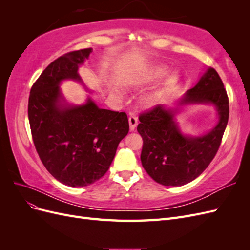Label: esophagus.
<instances>
[{
  "mask_svg": "<svg viewBox=\"0 0 250 250\" xmlns=\"http://www.w3.org/2000/svg\"><path fill=\"white\" fill-rule=\"evenodd\" d=\"M128 121H129V128L130 130L133 131L135 129V127L138 125V118L135 116H130L128 118Z\"/></svg>",
  "mask_w": 250,
  "mask_h": 250,
  "instance_id": "esophagus-1",
  "label": "esophagus"
}]
</instances>
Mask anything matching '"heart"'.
<instances>
[{"label": "heart", "instance_id": "obj_1", "mask_svg": "<svg viewBox=\"0 0 250 250\" xmlns=\"http://www.w3.org/2000/svg\"><path fill=\"white\" fill-rule=\"evenodd\" d=\"M167 72H168V66L167 65L156 64V65L151 66L150 69L141 77L140 81L138 82L139 85L149 84V83L155 82L157 80H160L161 78H163L161 83L158 84V86L156 87L154 92L144 98V102H146V103L153 102L157 99V98L162 97L166 93H168L169 90L172 89L174 86L177 85V83L179 81L178 73L176 71H171V72H169L167 74H166L165 73ZM116 92L121 97H123L124 92L120 86L116 87Z\"/></svg>", "mask_w": 250, "mask_h": 250}]
</instances>
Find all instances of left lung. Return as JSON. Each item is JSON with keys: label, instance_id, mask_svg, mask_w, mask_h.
Wrapping results in <instances>:
<instances>
[{"label": "left lung", "instance_id": "1", "mask_svg": "<svg viewBox=\"0 0 250 250\" xmlns=\"http://www.w3.org/2000/svg\"><path fill=\"white\" fill-rule=\"evenodd\" d=\"M188 104H210L217 111L216 125L200 136L181 131L176 116ZM229 98L223 82L213 67H207L196 85L171 107L164 104L139 117L138 131L144 144L141 161L156 183L180 187L191 183L213 161L229 122Z\"/></svg>", "mask_w": 250, "mask_h": 250}]
</instances>
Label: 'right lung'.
<instances>
[{
  "mask_svg": "<svg viewBox=\"0 0 250 250\" xmlns=\"http://www.w3.org/2000/svg\"><path fill=\"white\" fill-rule=\"evenodd\" d=\"M93 49L74 51L50 63L30 92L28 117L37 153L51 175L60 183L86 187L107 172L119 143L129 131L125 112L100 108L87 96L71 104L60 88L77 81L88 92L78 73Z\"/></svg>",
  "mask_w": 250,
  "mask_h": 250,
  "instance_id": "obj_1",
  "label": "right lung"
}]
</instances>
